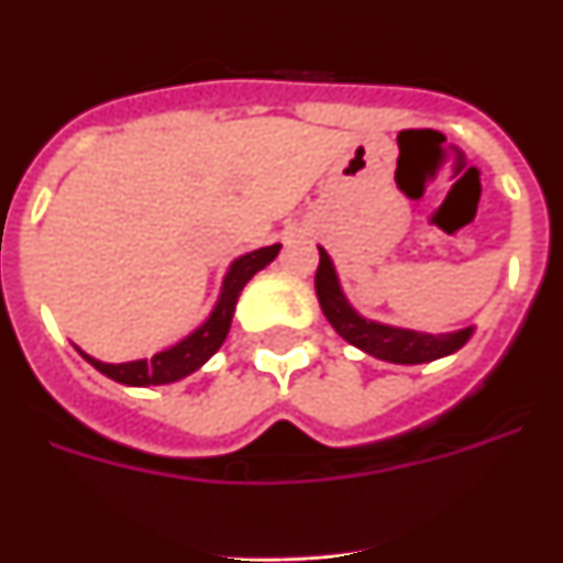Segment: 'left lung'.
<instances>
[{"label":"left lung","instance_id":"1","mask_svg":"<svg viewBox=\"0 0 563 563\" xmlns=\"http://www.w3.org/2000/svg\"><path fill=\"white\" fill-rule=\"evenodd\" d=\"M318 253H321L316 271L318 305L324 310L327 321L335 327L338 335L346 343H352V346H357V350L366 352V355L389 363H406V366H411V363H429L465 346V341L474 332V327H467V330L445 332V335H429V332L400 330V327L377 324V321L363 318L361 312L352 310V305L341 292L332 258L327 256L324 247H318Z\"/></svg>","mask_w":563,"mask_h":563}]
</instances>
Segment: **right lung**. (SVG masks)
Wrapping results in <instances>:
<instances>
[{"mask_svg":"<svg viewBox=\"0 0 563 563\" xmlns=\"http://www.w3.org/2000/svg\"><path fill=\"white\" fill-rule=\"evenodd\" d=\"M278 247L282 245L258 247V251L239 256L231 265V271H228L225 282H222L220 301H217V307H213V312L208 316L206 324H202L200 330H194L188 338H183L180 343H174L168 350L157 352L152 361L103 363L96 361V357H89L87 352H81L101 375L112 377V380L123 383V386H163V383H174L180 380V377L191 375V372L200 369L202 363L225 343L228 330H231L233 321V310H236L239 292H242V287H245L262 267L271 265L273 258L278 256Z\"/></svg>","mask_w":563,"mask_h":563,"instance_id":"right-lung-1","label":"right lung"}]
</instances>
